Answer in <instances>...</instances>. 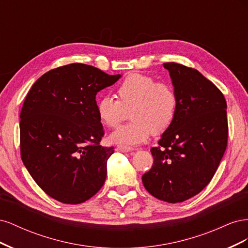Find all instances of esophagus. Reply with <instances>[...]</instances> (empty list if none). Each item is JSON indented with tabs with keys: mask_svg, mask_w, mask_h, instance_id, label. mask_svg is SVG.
Here are the masks:
<instances>
[{
	"mask_svg": "<svg viewBox=\"0 0 248 248\" xmlns=\"http://www.w3.org/2000/svg\"><path fill=\"white\" fill-rule=\"evenodd\" d=\"M118 150L121 152H129L132 150L131 147H127V146H118Z\"/></svg>",
	"mask_w": 248,
	"mask_h": 248,
	"instance_id": "esophagus-1",
	"label": "esophagus"
}]
</instances>
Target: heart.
<instances>
[{
	"instance_id": "obj_1",
	"label": "heart",
	"mask_w": 248,
	"mask_h": 248,
	"mask_svg": "<svg viewBox=\"0 0 248 248\" xmlns=\"http://www.w3.org/2000/svg\"><path fill=\"white\" fill-rule=\"evenodd\" d=\"M118 99L103 96L97 102L100 121L109 128H117L128 117L132 121L111 133L110 140L121 146L145 141L150 134L163 133L174 122L178 110V97L166 81L134 73L119 86Z\"/></svg>"
}]
</instances>
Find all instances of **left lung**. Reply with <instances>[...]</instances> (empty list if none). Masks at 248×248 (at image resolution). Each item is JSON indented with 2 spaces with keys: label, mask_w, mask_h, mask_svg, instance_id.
I'll return each mask as SVG.
<instances>
[{
  "label": "left lung",
  "mask_w": 248,
  "mask_h": 248,
  "mask_svg": "<svg viewBox=\"0 0 248 248\" xmlns=\"http://www.w3.org/2000/svg\"><path fill=\"white\" fill-rule=\"evenodd\" d=\"M178 97L174 122L151 149L153 166L141 177L147 191L168 202H181L211 181L227 149V101L197 69L164 63Z\"/></svg>",
  "instance_id": "left-lung-1"
}]
</instances>
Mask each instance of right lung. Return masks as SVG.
I'll list each match as a JSON object with an SVG mask.
<instances>
[{
	"instance_id": "1",
	"label": "right lung",
	"mask_w": 248,
	"mask_h": 248,
	"mask_svg": "<svg viewBox=\"0 0 248 248\" xmlns=\"http://www.w3.org/2000/svg\"><path fill=\"white\" fill-rule=\"evenodd\" d=\"M120 78L74 63L44 73L29 91L20 111L21 160L52 199L80 204L106 182L114 147L100 146L96 94Z\"/></svg>"
}]
</instances>
